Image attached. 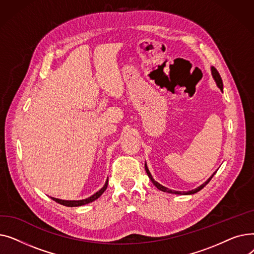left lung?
I'll return each instance as SVG.
<instances>
[{"instance_id": "1", "label": "left lung", "mask_w": 254, "mask_h": 254, "mask_svg": "<svg viewBox=\"0 0 254 254\" xmlns=\"http://www.w3.org/2000/svg\"><path fill=\"white\" fill-rule=\"evenodd\" d=\"M211 74H212V77H213V79L215 80V82H216V85L218 86V88L221 90V91H223V84H222V80H221V77H220V75H219V73H218V71L214 68V66H211ZM145 171H146V173H147V175H148V177H149V179L151 180V182L156 186V189L157 190H162V191H165V192H169V193H175V194H193V193H195V192H197V191H199L201 190L202 189H204L205 186L209 183V181L212 179V177L214 176V174L215 173H213L212 174V176L206 181V182H204L202 185H199V186H197L196 189H194V190H189V191H177V190H169L168 188H166V186H163L162 184H159L157 181H155L154 179H153V177L151 176V174H150V172H149V170H148V167H147V164L145 163Z\"/></svg>"}]
</instances>
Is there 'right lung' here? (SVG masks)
Returning a JSON list of instances; mask_svg holds the SVG:
<instances>
[{"label":"right lung","mask_w":254,"mask_h":254,"mask_svg":"<svg viewBox=\"0 0 254 254\" xmlns=\"http://www.w3.org/2000/svg\"><path fill=\"white\" fill-rule=\"evenodd\" d=\"M107 186H108V179L106 180L105 184L103 188L98 190L96 193H93L92 195L88 196L87 198H83V199H78V201H75V199H73V201H66V199H61V198H57V197H51L53 201H56L57 203L61 204V205H64V206H66V207H80V206H83V205H86V204H89L93 201H96L97 198H99L103 192L106 190Z\"/></svg>","instance_id":"right-lung-1"}]
</instances>
